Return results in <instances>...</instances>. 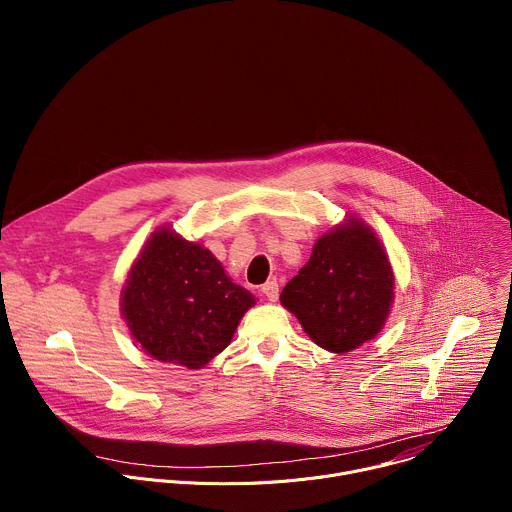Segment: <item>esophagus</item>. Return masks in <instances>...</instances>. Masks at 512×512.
<instances>
[{"instance_id": "obj_1", "label": "esophagus", "mask_w": 512, "mask_h": 512, "mask_svg": "<svg viewBox=\"0 0 512 512\" xmlns=\"http://www.w3.org/2000/svg\"><path fill=\"white\" fill-rule=\"evenodd\" d=\"M261 294H263L269 302H277V298H279V285H277V281H267V283L261 287Z\"/></svg>"}]
</instances>
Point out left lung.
Returning a JSON list of instances; mask_svg holds the SVG:
<instances>
[{
  "instance_id": "left-lung-1",
  "label": "left lung",
  "mask_w": 512,
  "mask_h": 512,
  "mask_svg": "<svg viewBox=\"0 0 512 512\" xmlns=\"http://www.w3.org/2000/svg\"><path fill=\"white\" fill-rule=\"evenodd\" d=\"M281 306L328 352L373 340L395 300V273L377 233L348 214L316 243L310 261L281 291Z\"/></svg>"
}]
</instances>
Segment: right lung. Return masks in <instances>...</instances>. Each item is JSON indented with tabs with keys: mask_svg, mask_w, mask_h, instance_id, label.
I'll list each match as a JSON object with an SVG mask.
<instances>
[{
	"mask_svg": "<svg viewBox=\"0 0 512 512\" xmlns=\"http://www.w3.org/2000/svg\"><path fill=\"white\" fill-rule=\"evenodd\" d=\"M119 304L131 336L152 358L198 371L231 344L255 296L208 249L164 225L143 243Z\"/></svg>",
	"mask_w": 512,
	"mask_h": 512,
	"instance_id": "obj_1",
	"label": "right lung"
}]
</instances>
